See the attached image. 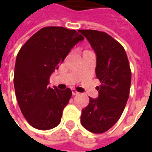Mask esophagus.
Segmentation results:
<instances>
[{"mask_svg": "<svg viewBox=\"0 0 152 152\" xmlns=\"http://www.w3.org/2000/svg\"><path fill=\"white\" fill-rule=\"evenodd\" d=\"M78 94H79V93L77 92V91H76L75 89H72V95H74V96L77 95Z\"/></svg>", "mask_w": 152, "mask_h": 152, "instance_id": "1", "label": "esophagus"}]
</instances>
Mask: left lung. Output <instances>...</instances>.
<instances>
[{
  "mask_svg": "<svg viewBox=\"0 0 152 152\" xmlns=\"http://www.w3.org/2000/svg\"><path fill=\"white\" fill-rule=\"evenodd\" d=\"M96 53V77L101 85L97 99L89 97L82 110L83 127L94 134H102L120 119L127 103L131 71L124 49L110 35L96 30H79Z\"/></svg>",
  "mask_w": 152,
  "mask_h": 152,
  "instance_id": "left-lung-1",
  "label": "left lung"
}]
</instances>
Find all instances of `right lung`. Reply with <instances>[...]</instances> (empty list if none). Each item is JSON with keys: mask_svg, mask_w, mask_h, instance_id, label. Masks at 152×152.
I'll list each match as a JSON object with an SVG mask.
<instances>
[{"mask_svg": "<svg viewBox=\"0 0 152 152\" xmlns=\"http://www.w3.org/2000/svg\"><path fill=\"white\" fill-rule=\"evenodd\" d=\"M83 40L76 30L46 27L35 33L19 50L14 75L15 94L22 113L32 127L48 130L60 123L72 90L50 88V77Z\"/></svg>", "mask_w": 152, "mask_h": 152, "instance_id": "obj_1", "label": "right lung"}]
</instances>
